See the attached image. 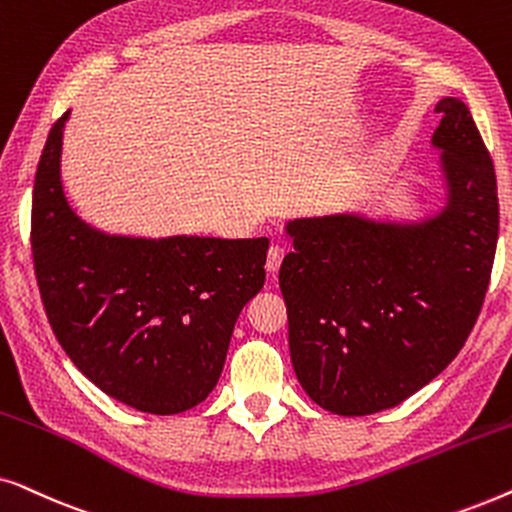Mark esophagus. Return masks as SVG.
Instances as JSON below:
<instances>
[{
	"mask_svg": "<svg viewBox=\"0 0 512 512\" xmlns=\"http://www.w3.org/2000/svg\"><path fill=\"white\" fill-rule=\"evenodd\" d=\"M284 261V247H279V244H272L270 251H268V261H265V268H268V272H275L279 270V265H282Z\"/></svg>",
	"mask_w": 512,
	"mask_h": 512,
	"instance_id": "esophagus-1",
	"label": "esophagus"
}]
</instances>
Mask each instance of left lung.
I'll use <instances>...</instances> for the list:
<instances>
[{
  "mask_svg": "<svg viewBox=\"0 0 512 512\" xmlns=\"http://www.w3.org/2000/svg\"><path fill=\"white\" fill-rule=\"evenodd\" d=\"M433 144L450 200L422 226L354 214L289 223L279 268L289 349L307 396L335 415L394 408L443 373L485 303L499 240L494 163L471 111L445 97Z\"/></svg>",
  "mask_w": 512,
  "mask_h": 512,
  "instance_id": "left-lung-1",
  "label": "left lung"
}]
</instances>
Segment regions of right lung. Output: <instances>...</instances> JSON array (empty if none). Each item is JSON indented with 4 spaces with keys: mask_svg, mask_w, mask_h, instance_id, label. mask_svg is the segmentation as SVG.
<instances>
[{
    "mask_svg": "<svg viewBox=\"0 0 512 512\" xmlns=\"http://www.w3.org/2000/svg\"><path fill=\"white\" fill-rule=\"evenodd\" d=\"M60 116L32 195V261L55 338L104 394L177 415L219 382L242 307L263 289L268 240H128L90 230L60 184Z\"/></svg>",
    "mask_w": 512,
    "mask_h": 512,
    "instance_id": "1",
    "label": "right lung"
}]
</instances>
